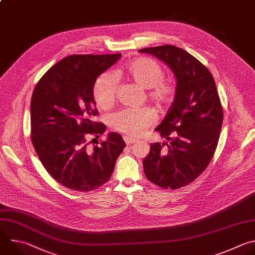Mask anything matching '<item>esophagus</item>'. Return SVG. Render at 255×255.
Returning a JSON list of instances; mask_svg holds the SVG:
<instances>
[{
	"instance_id": "obj_1",
	"label": "esophagus",
	"mask_w": 255,
	"mask_h": 255,
	"mask_svg": "<svg viewBox=\"0 0 255 255\" xmlns=\"http://www.w3.org/2000/svg\"><path fill=\"white\" fill-rule=\"evenodd\" d=\"M123 139H124V141H125V143H126L127 145H130V144H133V143H136V142H137L136 139L130 138V137H128V136H124Z\"/></svg>"
}]
</instances>
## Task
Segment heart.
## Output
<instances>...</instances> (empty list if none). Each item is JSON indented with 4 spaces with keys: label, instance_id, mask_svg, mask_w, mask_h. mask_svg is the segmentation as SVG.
Wrapping results in <instances>:
<instances>
[{
    "label": "heart",
    "instance_id": "heart-1",
    "mask_svg": "<svg viewBox=\"0 0 255 255\" xmlns=\"http://www.w3.org/2000/svg\"><path fill=\"white\" fill-rule=\"evenodd\" d=\"M128 77L140 87L148 89V98L163 108L170 104L175 95L176 85L173 79L164 77V69L155 60L139 58L125 67ZM118 79L111 71L100 74L92 88L94 100L101 108L110 107L116 99ZM156 121L153 111L144 108H123L110 116L111 127L128 137H137Z\"/></svg>",
    "mask_w": 255,
    "mask_h": 255
}]
</instances>
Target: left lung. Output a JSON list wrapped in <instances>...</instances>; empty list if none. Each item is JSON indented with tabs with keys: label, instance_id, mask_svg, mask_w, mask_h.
I'll return each instance as SVG.
<instances>
[{
	"label": "left lung",
	"instance_id": "left-lung-1",
	"mask_svg": "<svg viewBox=\"0 0 255 255\" xmlns=\"http://www.w3.org/2000/svg\"><path fill=\"white\" fill-rule=\"evenodd\" d=\"M155 56L173 71L175 99L155 129L169 143L150 144L143 160L145 176L165 189L194 181L210 163L223 122V109L210 71L188 52L172 45L139 50Z\"/></svg>",
	"mask_w": 255,
	"mask_h": 255
}]
</instances>
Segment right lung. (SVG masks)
Segmentation results:
<instances>
[{
    "label": "right lung",
    "instance_id": "obj_1",
    "mask_svg": "<svg viewBox=\"0 0 255 255\" xmlns=\"http://www.w3.org/2000/svg\"><path fill=\"white\" fill-rule=\"evenodd\" d=\"M121 54L73 55L59 61L38 81L31 100V140L47 172L61 185L88 192L111 177L126 144L118 133L91 145L105 124L94 121L96 78Z\"/></svg>",
    "mask_w": 255,
    "mask_h": 255
}]
</instances>
